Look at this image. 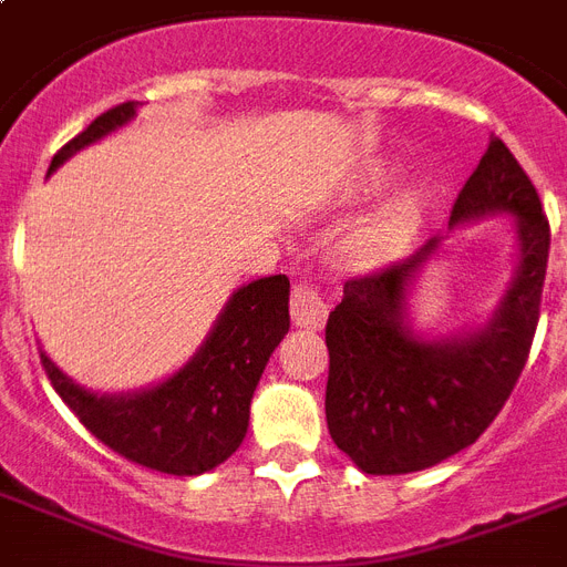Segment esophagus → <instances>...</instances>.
Wrapping results in <instances>:
<instances>
[{"instance_id":"esophagus-1","label":"esophagus","mask_w":567,"mask_h":567,"mask_svg":"<svg viewBox=\"0 0 567 567\" xmlns=\"http://www.w3.org/2000/svg\"><path fill=\"white\" fill-rule=\"evenodd\" d=\"M329 315V306L320 297L318 285H311L309 279H300V282L291 288V318L300 329H323Z\"/></svg>"}]
</instances>
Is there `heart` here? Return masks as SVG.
I'll return each mask as SVG.
<instances>
[{
	"label": "heart",
	"mask_w": 567,
	"mask_h": 567,
	"mask_svg": "<svg viewBox=\"0 0 567 567\" xmlns=\"http://www.w3.org/2000/svg\"><path fill=\"white\" fill-rule=\"evenodd\" d=\"M417 214H421V205L414 196L391 199L350 229L344 240L347 256H353L355 261H382L394 256L417 226Z\"/></svg>",
	"instance_id": "obj_1"
}]
</instances>
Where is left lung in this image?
<instances>
[{"instance_id":"8db88e82","label":"left lung","mask_w":567,"mask_h":567,"mask_svg":"<svg viewBox=\"0 0 567 567\" xmlns=\"http://www.w3.org/2000/svg\"><path fill=\"white\" fill-rule=\"evenodd\" d=\"M488 212L518 220L520 267L483 332L426 344L405 329V285L439 247L350 276L327 320L329 435L364 474H412L471 447L509 400L536 338L550 249V223L501 137L488 141L458 190L450 223Z\"/></svg>"}]
</instances>
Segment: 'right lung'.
<instances>
[{
	"instance_id": "right-lung-1",
	"label": "right lung",
	"mask_w": 567,
	"mask_h": 567,
	"mask_svg": "<svg viewBox=\"0 0 567 567\" xmlns=\"http://www.w3.org/2000/svg\"><path fill=\"white\" fill-rule=\"evenodd\" d=\"M128 117H135V102L100 114L58 150L49 173ZM288 288L285 274L238 288L203 350L176 377L141 394L96 396L73 385L43 353L40 362L79 423L117 456L162 474H205L226 462L247 435L252 391L291 327Z\"/></svg>"
}]
</instances>
